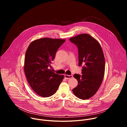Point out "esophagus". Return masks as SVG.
Returning <instances> with one entry per match:
<instances>
[{"label":"esophagus","instance_id":"obj_1","mask_svg":"<svg viewBox=\"0 0 127 127\" xmlns=\"http://www.w3.org/2000/svg\"><path fill=\"white\" fill-rule=\"evenodd\" d=\"M64 77H65L66 79H68L71 78L72 77H73V75H66V74H65V75H64Z\"/></svg>","mask_w":127,"mask_h":127}]
</instances>
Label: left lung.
I'll list each match as a JSON object with an SVG mask.
<instances>
[{
    "instance_id": "8db88e82",
    "label": "left lung",
    "mask_w": 127,
    "mask_h": 127,
    "mask_svg": "<svg viewBox=\"0 0 127 127\" xmlns=\"http://www.w3.org/2000/svg\"><path fill=\"white\" fill-rule=\"evenodd\" d=\"M69 40L78 48V66L82 67V75H74L78 85L72 91L78 98L87 99L95 94L102 81L105 70L103 53L99 43L88 34H80Z\"/></svg>"
}]
</instances>
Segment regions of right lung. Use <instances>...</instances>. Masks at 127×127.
Masks as SVG:
<instances>
[{
    "label": "right lung",
    "instance_id": "right-lung-1",
    "mask_svg": "<svg viewBox=\"0 0 127 127\" xmlns=\"http://www.w3.org/2000/svg\"><path fill=\"white\" fill-rule=\"evenodd\" d=\"M65 42L62 39H40L32 42L27 50L25 73L30 85L40 96H52L63 81L64 75L53 72L51 64L57 51Z\"/></svg>",
    "mask_w": 127,
    "mask_h": 127
}]
</instances>
